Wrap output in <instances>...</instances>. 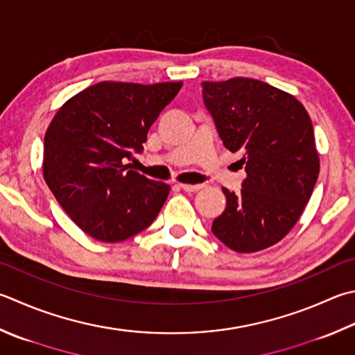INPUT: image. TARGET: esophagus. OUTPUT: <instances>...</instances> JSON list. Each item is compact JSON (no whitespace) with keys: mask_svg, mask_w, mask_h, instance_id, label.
<instances>
[{"mask_svg":"<svg viewBox=\"0 0 355 355\" xmlns=\"http://www.w3.org/2000/svg\"><path fill=\"white\" fill-rule=\"evenodd\" d=\"M202 187V184H180V189L184 191H199Z\"/></svg>","mask_w":355,"mask_h":355,"instance_id":"esophagus-1","label":"esophagus"}]
</instances>
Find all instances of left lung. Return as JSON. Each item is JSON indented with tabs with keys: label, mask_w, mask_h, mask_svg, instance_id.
Segmentation results:
<instances>
[{
	"label": "left lung",
	"mask_w": 355,
	"mask_h": 355,
	"mask_svg": "<svg viewBox=\"0 0 355 355\" xmlns=\"http://www.w3.org/2000/svg\"><path fill=\"white\" fill-rule=\"evenodd\" d=\"M200 86L220 140L247 173L238 195L223 189L227 205L211 232L235 252L263 250L297 224L318 179L311 117L295 97L255 78Z\"/></svg>",
	"instance_id": "8db88e82"
}]
</instances>
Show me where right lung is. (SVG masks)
Wrapping results in <instances>:
<instances>
[{"instance_id":"add662e5","label":"right lung","mask_w":355,"mask_h":355,"mask_svg":"<svg viewBox=\"0 0 355 355\" xmlns=\"http://www.w3.org/2000/svg\"><path fill=\"white\" fill-rule=\"evenodd\" d=\"M182 83L100 82L68 100L44 136V180L89 236L119 243L145 230L170 187L125 165Z\"/></svg>"}]
</instances>
